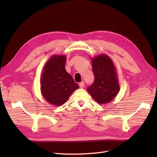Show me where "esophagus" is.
I'll list each match as a JSON object with an SVG mask.
<instances>
[{"instance_id": "obj_1", "label": "esophagus", "mask_w": 157, "mask_h": 157, "mask_svg": "<svg viewBox=\"0 0 157 157\" xmlns=\"http://www.w3.org/2000/svg\"><path fill=\"white\" fill-rule=\"evenodd\" d=\"M79 86H80V88H84V82H80L79 83Z\"/></svg>"}]
</instances>
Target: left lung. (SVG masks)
<instances>
[{"instance_id":"left-lung-1","label":"left lung","mask_w":157,"mask_h":157,"mask_svg":"<svg viewBox=\"0 0 157 157\" xmlns=\"http://www.w3.org/2000/svg\"><path fill=\"white\" fill-rule=\"evenodd\" d=\"M95 80L87 88L88 92L99 104L112 101L120 90L115 66L106 54H99L92 58Z\"/></svg>"}]
</instances>
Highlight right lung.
Returning a JSON list of instances; mask_svg holds the SVG:
<instances>
[{"mask_svg":"<svg viewBox=\"0 0 157 157\" xmlns=\"http://www.w3.org/2000/svg\"><path fill=\"white\" fill-rule=\"evenodd\" d=\"M66 56L53 55L45 63L40 78V91L45 100L55 106L62 105L79 88L65 70Z\"/></svg>","mask_w":157,"mask_h":157,"instance_id":"right-lung-1","label":"right lung"}]
</instances>
